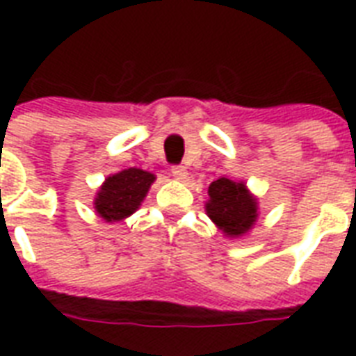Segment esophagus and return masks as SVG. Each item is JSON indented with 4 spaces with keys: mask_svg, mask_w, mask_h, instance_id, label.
Returning <instances> with one entry per match:
<instances>
[{
    "mask_svg": "<svg viewBox=\"0 0 356 356\" xmlns=\"http://www.w3.org/2000/svg\"><path fill=\"white\" fill-rule=\"evenodd\" d=\"M172 175L175 179H179V181H183V179H186L188 172H186V168L181 166V164H177V166H172Z\"/></svg>",
    "mask_w": 356,
    "mask_h": 356,
    "instance_id": "obj_1",
    "label": "esophagus"
}]
</instances>
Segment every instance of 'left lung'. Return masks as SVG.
<instances>
[{
  "label": "left lung",
  "instance_id": "left-lung-1",
  "mask_svg": "<svg viewBox=\"0 0 356 356\" xmlns=\"http://www.w3.org/2000/svg\"><path fill=\"white\" fill-rule=\"evenodd\" d=\"M211 200L207 203V214L223 233L229 236H242L253 227L257 220V201L248 194L242 183H233L222 177L209 186Z\"/></svg>",
  "mask_w": 356,
  "mask_h": 356
}]
</instances>
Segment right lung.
Here are the masks:
<instances>
[{
    "instance_id": "1",
    "label": "right lung",
    "mask_w": 356,
    "mask_h": 356,
    "mask_svg": "<svg viewBox=\"0 0 356 356\" xmlns=\"http://www.w3.org/2000/svg\"><path fill=\"white\" fill-rule=\"evenodd\" d=\"M155 175L138 168H129L108 177L96 197L97 214L107 222H120L133 214L144 201Z\"/></svg>"
}]
</instances>
